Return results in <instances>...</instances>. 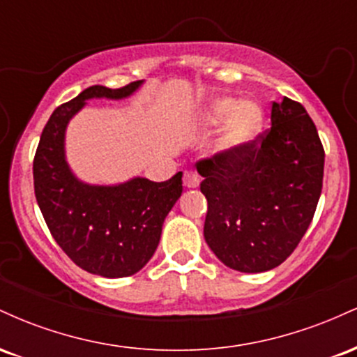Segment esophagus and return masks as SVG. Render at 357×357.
<instances>
[{
	"label": "esophagus",
	"instance_id": "esophagus-1",
	"mask_svg": "<svg viewBox=\"0 0 357 357\" xmlns=\"http://www.w3.org/2000/svg\"><path fill=\"white\" fill-rule=\"evenodd\" d=\"M199 181H202V178H199V174L196 173V171H192V169L184 171V176H183L184 186H186V188H198Z\"/></svg>",
	"mask_w": 357,
	"mask_h": 357
}]
</instances>
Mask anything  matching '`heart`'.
Returning <instances> with one entry per match:
<instances>
[{
    "label": "heart",
    "mask_w": 357,
    "mask_h": 357,
    "mask_svg": "<svg viewBox=\"0 0 357 357\" xmlns=\"http://www.w3.org/2000/svg\"><path fill=\"white\" fill-rule=\"evenodd\" d=\"M203 122L208 127H218L228 122L221 137L225 149L240 151L252 144L261 130L264 112L255 102H240L235 97H220L208 105L203 114Z\"/></svg>",
    "instance_id": "1"
}]
</instances>
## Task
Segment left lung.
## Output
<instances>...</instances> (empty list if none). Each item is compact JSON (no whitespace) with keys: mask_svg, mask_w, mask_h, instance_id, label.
Wrapping results in <instances>:
<instances>
[{"mask_svg":"<svg viewBox=\"0 0 357 357\" xmlns=\"http://www.w3.org/2000/svg\"><path fill=\"white\" fill-rule=\"evenodd\" d=\"M272 127L240 151L199 159L204 240L227 267L267 272L292 255L322 191L324 147L304 105L273 102Z\"/></svg>","mask_w":357,"mask_h":357,"instance_id":"8db88e82","label":"left lung"}]
</instances>
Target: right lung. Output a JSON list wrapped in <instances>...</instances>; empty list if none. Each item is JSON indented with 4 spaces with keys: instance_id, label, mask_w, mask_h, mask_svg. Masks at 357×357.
Masks as SVG:
<instances>
[{
    "instance_id": "obj_1",
    "label": "right lung",
    "mask_w": 357,
    "mask_h": 357,
    "mask_svg": "<svg viewBox=\"0 0 357 357\" xmlns=\"http://www.w3.org/2000/svg\"><path fill=\"white\" fill-rule=\"evenodd\" d=\"M142 80L121 89L92 85L53 110L33 159L35 196L60 248L89 273L121 278L139 272L158 248L162 223L183 192V173L162 183L134 178L90 186L65 161V129L89 99H124Z\"/></svg>"
}]
</instances>
